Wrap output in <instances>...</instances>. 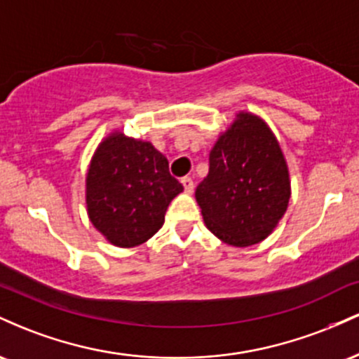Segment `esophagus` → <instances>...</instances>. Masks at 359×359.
<instances>
[{"label": "esophagus", "mask_w": 359, "mask_h": 359, "mask_svg": "<svg viewBox=\"0 0 359 359\" xmlns=\"http://www.w3.org/2000/svg\"><path fill=\"white\" fill-rule=\"evenodd\" d=\"M182 185H184V191L187 194H191L194 191V182H192V179H189V177H184Z\"/></svg>", "instance_id": "34e87169"}]
</instances>
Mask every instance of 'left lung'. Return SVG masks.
Here are the masks:
<instances>
[{
  "label": "left lung",
  "mask_w": 359,
  "mask_h": 359,
  "mask_svg": "<svg viewBox=\"0 0 359 359\" xmlns=\"http://www.w3.org/2000/svg\"><path fill=\"white\" fill-rule=\"evenodd\" d=\"M287 160L265 119L238 111L209 154L196 201L205 228L226 245L246 248L269 238L290 201Z\"/></svg>",
  "instance_id": "8db88e82"
}]
</instances>
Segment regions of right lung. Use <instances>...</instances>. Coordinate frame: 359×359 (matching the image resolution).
<instances>
[{
    "label": "right lung",
    "instance_id": "obj_1",
    "mask_svg": "<svg viewBox=\"0 0 359 359\" xmlns=\"http://www.w3.org/2000/svg\"><path fill=\"white\" fill-rule=\"evenodd\" d=\"M184 191L168 160L147 140L113 130L94 150L86 174V209L94 228L118 248L150 240L170 201Z\"/></svg>",
    "mask_w": 359,
    "mask_h": 359
}]
</instances>
